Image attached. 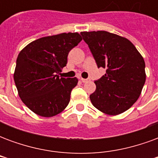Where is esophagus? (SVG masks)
<instances>
[{"label":"esophagus","instance_id":"1","mask_svg":"<svg viewBox=\"0 0 158 158\" xmlns=\"http://www.w3.org/2000/svg\"><path fill=\"white\" fill-rule=\"evenodd\" d=\"M81 81H82L83 83H87V82H89V80H90V79H83V78H81Z\"/></svg>","mask_w":158,"mask_h":158}]
</instances>
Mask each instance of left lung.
<instances>
[{
	"label": "left lung",
	"instance_id": "left-lung-1",
	"mask_svg": "<svg viewBox=\"0 0 158 158\" xmlns=\"http://www.w3.org/2000/svg\"><path fill=\"white\" fill-rule=\"evenodd\" d=\"M98 68L105 75L95 81L89 96L92 105L108 115H118L130 108L139 97L146 82L145 61L133 43L107 31L81 32Z\"/></svg>",
	"mask_w": 158,
	"mask_h": 158
}]
</instances>
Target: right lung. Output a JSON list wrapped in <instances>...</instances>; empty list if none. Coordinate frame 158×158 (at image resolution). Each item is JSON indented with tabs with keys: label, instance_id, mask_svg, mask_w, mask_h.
I'll return each mask as SVG.
<instances>
[{
	"label": "right lung",
	"instance_id": "1",
	"mask_svg": "<svg viewBox=\"0 0 158 158\" xmlns=\"http://www.w3.org/2000/svg\"><path fill=\"white\" fill-rule=\"evenodd\" d=\"M82 40L79 33H62L34 40L19 52L13 74L19 97L37 115L50 118L69 105L77 78H60L69 52Z\"/></svg>",
	"mask_w": 158,
	"mask_h": 158
}]
</instances>
